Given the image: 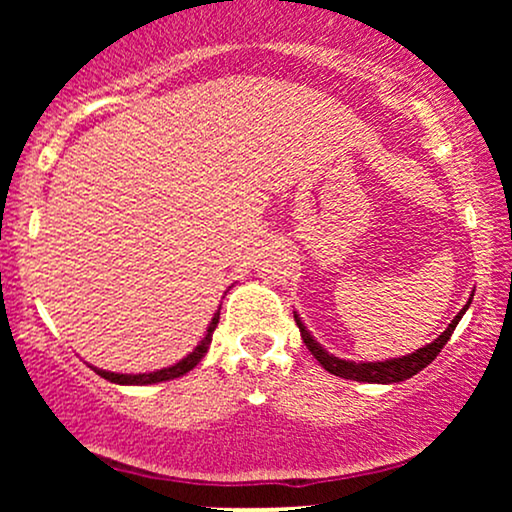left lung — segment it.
Segmentation results:
<instances>
[{
    "mask_svg": "<svg viewBox=\"0 0 512 512\" xmlns=\"http://www.w3.org/2000/svg\"><path fill=\"white\" fill-rule=\"evenodd\" d=\"M469 303L455 315V320L450 322L448 330L440 334L436 342L426 344L424 349H416L414 354H409V356L390 358V361H378V363H354V361H344V358L330 356L320 344L315 342L313 337H310V332L305 330V325L298 315H296V325H298V330H301V337H303L305 346L310 349V354L320 361V366L325 368L327 373L339 375V378H346V380H356V383H402V380H407V378H411V375L419 373V370H424L428 363H431L433 358L440 354V349L448 344V339L452 337V332H455L457 322L462 320L464 310L469 308Z\"/></svg>",
    "mask_w": 512,
    "mask_h": 512,
    "instance_id": "obj_1",
    "label": "left lung"
}]
</instances>
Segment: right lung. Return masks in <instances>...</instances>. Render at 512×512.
<instances>
[{
	"label": "right lung",
	"mask_w": 512,
	"mask_h": 512,
	"mask_svg": "<svg viewBox=\"0 0 512 512\" xmlns=\"http://www.w3.org/2000/svg\"><path fill=\"white\" fill-rule=\"evenodd\" d=\"M221 313V308H219ZM219 313H214V317H211L209 322V330L207 334H204L202 342L197 344V349L192 351L190 356L182 358L180 363H175V366L170 368H163V370H156V373H139V375H122V373H110V370H96L98 375L105 380H110V383H117V385H151V383H163V380H173V378H180V375L190 373L192 368L197 366L199 361H202L204 354L209 351V344H211V334H214L216 325H219Z\"/></svg>",
	"instance_id": "obj_1"
}]
</instances>
